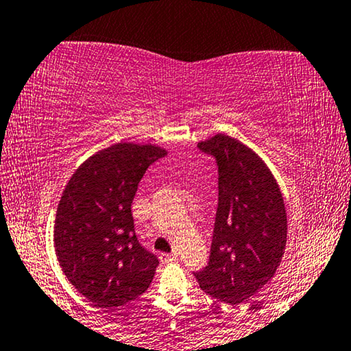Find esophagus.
<instances>
[{
	"label": "esophagus",
	"mask_w": 351,
	"mask_h": 351,
	"mask_svg": "<svg viewBox=\"0 0 351 351\" xmlns=\"http://www.w3.org/2000/svg\"><path fill=\"white\" fill-rule=\"evenodd\" d=\"M178 258V253H170V254H160V263L164 264H169V263H173Z\"/></svg>",
	"instance_id": "obj_1"
}]
</instances>
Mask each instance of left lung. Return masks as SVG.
Returning a JSON list of instances; mask_svg holds the SVG:
<instances>
[{
    "label": "left lung",
    "mask_w": 351,
    "mask_h": 351,
    "mask_svg": "<svg viewBox=\"0 0 351 351\" xmlns=\"http://www.w3.org/2000/svg\"><path fill=\"white\" fill-rule=\"evenodd\" d=\"M199 149L216 159L219 195L208 265L194 275L206 294L237 305L274 278L283 258V195L265 162L237 138L218 133Z\"/></svg>",
    "instance_id": "1"
}]
</instances>
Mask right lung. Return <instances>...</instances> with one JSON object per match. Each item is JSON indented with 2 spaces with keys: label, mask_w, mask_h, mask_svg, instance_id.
Here are the masks:
<instances>
[{
  "label": "right lung",
  "mask_w": 351,
  "mask_h": 351,
  "mask_svg": "<svg viewBox=\"0 0 351 351\" xmlns=\"http://www.w3.org/2000/svg\"><path fill=\"white\" fill-rule=\"evenodd\" d=\"M156 145L116 143L73 173L57 206L53 246L63 274L97 307H121L149 288L159 261L135 235L132 202Z\"/></svg>",
  "instance_id": "obj_1"
}]
</instances>
